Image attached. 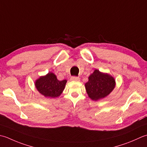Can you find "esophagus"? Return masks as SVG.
Instances as JSON below:
<instances>
[{
  "label": "esophagus",
  "mask_w": 147,
  "mask_h": 147,
  "mask_svg": "<svg viewBox=\"0 0 147 147\" xmlns=\"http://www.w3.org/2000/svg\"><path fill=\"white\" fill-rule=\"evenodd\" d=\"M71 80H73V81H80V78L78 76H72L71 78Z\"/></svg>",
  "instance_id": "1"
}]
</instances>
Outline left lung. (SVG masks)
<instances>
[{"instance_id": "8db88e82", "label": "left lung", "mask_w": 147, "mask_h": 147, "mask_svg": "<svg viewBox=\"0 0 147 147\" xmlns=\"http://www.w3.org/2000/svg\"><path fill=\"white\" fill-rule=\"evenodd\" d=\"M115 86L114 78L108 74L95 70L88 77V82L85 83V88L88 97L97 100L104 98L113 90Z\"/></svg>"}]
</instances>
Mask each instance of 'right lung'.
<instances>
[{
  "instance_id": "add662e5",
  "label": "right lung",
  "mask_w": 147,
  "mask_h": 147,
  "mask_svg": "<svg viewBox=\"0 0 147 147\" xmlns=\"http://www.w3.org/2000/svg\"><path fill=\"white\" fill-rule=\"evenodd\" d=\"M67 80L59 81L52 73L47 76L40 77L35 83L36 87L40 93L48 97H57L64 90Z\"/></svg>"
}]
</instances>
